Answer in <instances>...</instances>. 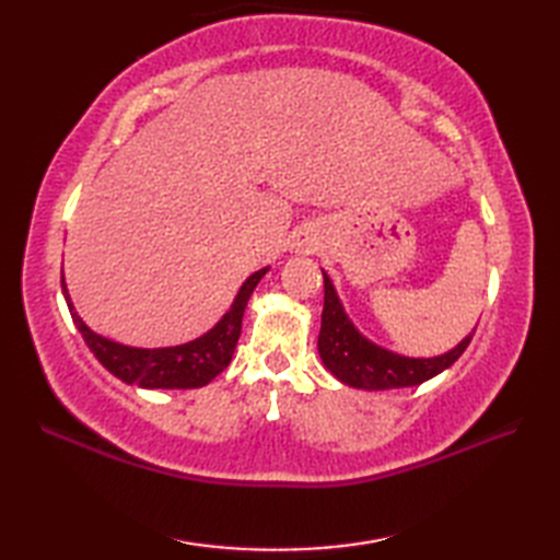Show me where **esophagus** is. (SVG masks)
Returning <instances> with one entry per match:
<instances>
[{
	"label": "esophagus",
	"mask_w": 560,
	"mask_h": 560,
	"mask_svg": "<svg viewBox=\"0 0 560 560\" xmlns=\"http://www.w3.org/2000/svg\"><path fill=\"white\" fill-rule=\"evenodd\" d=\"M317 245H319V237L313 231H301L293 241L295 253H315Z\"/></svg>",
	"instance_id": "esophagus-1"
}]
</instances>
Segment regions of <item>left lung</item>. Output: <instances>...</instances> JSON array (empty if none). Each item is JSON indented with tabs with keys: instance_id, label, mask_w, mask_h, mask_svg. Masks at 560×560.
<instances>
[{
	"instance_id": "1",
	"label": "left lung",
	"mask_w": 560,
	"mask_h": 560,
	"mask_svg": "<svg viewBox=\"0 0 560 560\" xmlns=\"http://www.w3.org/2000/svg\"><path fill=\"white\" fill-rule=\"evenodd\" d=\"M325 277V307H323V327H319L317 351L327 371L341 380L343 385L355 389H395V387H413L425 380L443 373L445 368L455 363L464 349L469 347L474 329L469 337H464L455 349L433 355V359H409L395 351L377 347L371 339H365L353 327L349 315L343 313L339 295L331 287L327 273Z\"/></svg>"
}]
</instances>
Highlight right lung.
<instances>
[{"mask_svg": "<svg viewBox=\"0 0 560 560\" xmlns=\"http://www.w3.org/2000/svg\"><path fill=\"white\" fill-rule=\"evenodd\" d=\"M267 271L269 267L255 271L253 277H247V281L235 295L231 311L225 313L207 335H201L195 341L180 343V347L165 349H135L96 335V331H91L86 323L79 317L74 303L69 299L65 277L62 293L69 305L71 319H74V325L81 331L83 341H86V347L115 377H120L127 385H139L147 389H192L209 385L223 368H229L237 337H241L247 301Z\"/></svg>", "mask_w": 560, "mask_h": 560, "instance_id": "1", "label": "right lung"}]
</instances>
